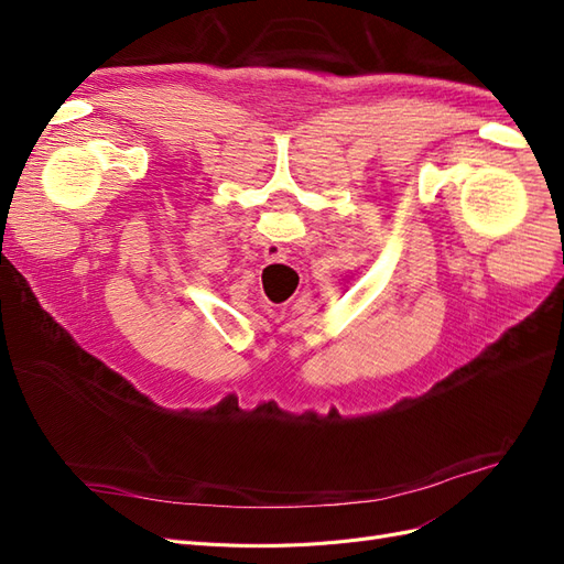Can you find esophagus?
I'll use <instances>...</instances> for the list:
<instances>
[{
    "label": "esophagus",
    "instance_id": "1",
    "mask_svg": "<svg viewBox=\"0 0 564 564\" xmlns=\"http://www.w3.org/2000/svg\"><path fill=\"white\" fill-rule=\"evenodd\" d=\"M289 259V251L282 245H265L263 261L265 263H284Z\"/></svg>",
    "mask_w": 564,
    "mask_h": 564
}]
</instances>
